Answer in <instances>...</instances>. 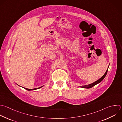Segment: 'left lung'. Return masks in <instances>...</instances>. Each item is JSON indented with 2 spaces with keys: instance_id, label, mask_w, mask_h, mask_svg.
<instances>
[{
  "instance_id": "left-lung-1",
  "label": "left lung",
  "mask_w": 122,
  "mask_h": 122,
  "mask_svg": "<svg viewBox=\"0 0 122 122\" xmlns=\"http://www.w3.org/2000/svg\"><path fill=\"white\" fill-rule=\"evenodd\" d=\"M108 69H107L105 73H104V74L101 78H100L99 80H98L97 81H95V82L92 83H91L90 84H88V85H84V86H80V87H81V88H87V89H89V88H91L93 86H95V85H96L97 84L100 83V82H101L103 80V79L105 78V77L106 76V74H107V71H108Z\"/></svg>"
}]
</instances>
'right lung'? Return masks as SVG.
<instances>
[{
	"mask_svg": "<svg viewBox=\"0 0 122 122\" xmlns=\"http://www.w3.org/2000/svg\"><path fill=\"white\" fill-rule=\"evenodd\" d=\"M42 87H43V86H41V87H39V88H34V89H28V88H24L25 89H26L27 90H28V91H32V90H36V89H39V88H41Z\"/></svg>",
	"mask_w": 122,
	"mask_h": 122,
	"instance_id": "add662e5",
	"label": "right lung"
}]
</instances>
